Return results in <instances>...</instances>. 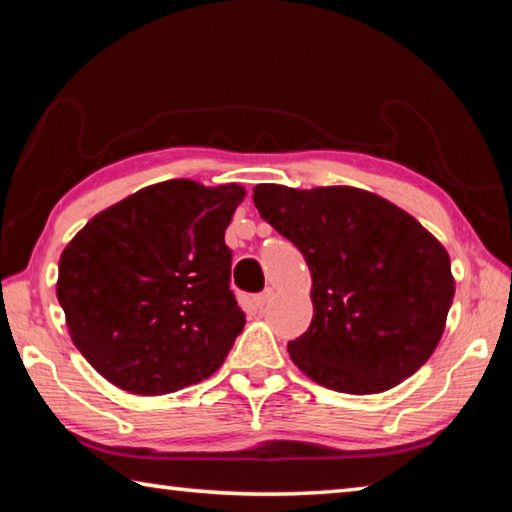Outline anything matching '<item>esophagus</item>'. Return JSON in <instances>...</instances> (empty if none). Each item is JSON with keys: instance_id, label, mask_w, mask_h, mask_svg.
Wrapping results in <instances>:
<instances>
[{"instance_id": "34e87169", "label": "esophagus", "mask_w": 512, "mask_h": 512, "mask_svg": "<svg viewBox=\"0 0 512 512\" xmlns=\"http://www.w3.org/2000/svg\"><path fill=\"white\" fill-rule=\"evenodd\" d=\"M271 289H266V291H262V293H257V296L253 298V305H255V309H264L266 307V302L271 300Z\"/></svg>"}]
</instances>
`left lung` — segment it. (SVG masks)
Listing matches in <instances>:
<instances>
[{"mask_svg": "<svg viewBox=\"0 0 512 512\" xmlns=\"http://www.w3.org/2000/svg\"><path fill=\"white\" fill-rule=\"evenodd\" d=\"M253 201L311 271L314 318L289 341L309 379L370 395L427 363L454 300L449 255L429 230L354 187L257 185Z\"/></svg>", "mask_w": 512, "mask_h": 512, "instance_id": "obj_1", "label": "left lung"}]
</instances>
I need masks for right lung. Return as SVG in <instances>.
<instances>
[{
	"mask_svg": "<svg viewBox=\"0 0 512 512\" xmlns=\"http://www.w3.org/2000/svg\"><path fill=\"white\" fill-rule=\"evenodd\" d=\"M246 189L167 180L99 212L60 255L69 336L99 375L164 395L221 368L246 316L225 228Z\"/></svg>",
	"mask_w": 512,
	"mask_h": 512,
	"instance_id": "right-lung-1",
	"label": "right lung"
}]
</instances>
